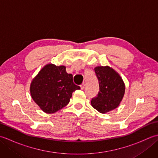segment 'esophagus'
<instances>
[{
  "label": "esophagus",
  "mask_w": 158,
  "mask_h": 158,
  "mask_svg": "<svg viewBox=\"0 0 158 158\" xmlns=\"http://www.w3.org/2000/svg\"><path fill=\"white\" fill-rule=\"evenodd\" d=\"M80 88H81V89H84V88H85V84H84V83H82V84H81V85H80Z\"/></svg>",
  "instance_id": "obj_1"
}]
</instances>
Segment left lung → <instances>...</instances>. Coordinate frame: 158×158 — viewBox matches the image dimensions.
<instances>
[{
    "mask_svg": "<svg viewBox=\"0 0 158 158\" xmlns=\"http://www.w3.org/2000/svg\"><path fill=\"white\" fill-rule=\"evenodd\" d=\"M98 80L99 92L91 100L92 106L101 113H106L119 105L125 94V84L119 73L109 66L94 68Z\"/></svg>",
    "mask_w": 158,
    "mask_h": 158,
    "instance_id": "1",
    "label": "left lung"
}]
</instances>
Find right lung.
Returning a JSON list of instances; mask_svg holds the SVG:
<instances>
[{"label": "right lung", "instance_id": "obj_1", "mask_svg": "<svg viewBox=\"0 0 158 158\" xmlns=\"http://www.w3.org/2000/svg\"><path fill=\"white\" fill-rule=\"evenodd\" d=\"M80 87L74 84L66 66L46 64L32 79L30 92L33 100L46 113H53L66 106L73 92Z\"/></svg>", "mask_w": 158, "mask_h": 158}]
</instances>
